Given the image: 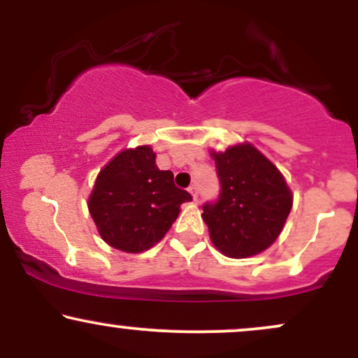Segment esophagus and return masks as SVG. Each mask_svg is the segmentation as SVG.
<instances>
[{"label": "esophagus", "instance_id": "1", "mask_svg": "<svg viewBox=\"0 0 358 358\" xmlns=\"http://www.w3.org/2000/svg\"><path fill=\"white\" fill-rule=\"evenodd\" d=\"M188 192L192 193L193 200H196V196H199V193H196V185H190V187H188Z\"/></svg>", "mask_w": 358, "mask_h": 358}]
</instances>
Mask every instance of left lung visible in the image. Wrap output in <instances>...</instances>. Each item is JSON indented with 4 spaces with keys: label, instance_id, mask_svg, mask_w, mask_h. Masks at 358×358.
Wrapping results in <instances>:
<instances>
[{
    "label": "left lung",
    "instance_id": "1",
    "mask_svg": "<svg viewBox=\"0 0 358 358\" xmlns=\"http://www.w3.org/2000/svg\"><path fill=\"white\" fill-rule=\"evenodd\" d=\"M220 195L203 205L210 239L229 257H250L268 249L281 234L293 207L285 176L249 143L212 151Z\"/></svg>",
    "mask_w": 358,
    "mask_h": 358
}]
</instances>
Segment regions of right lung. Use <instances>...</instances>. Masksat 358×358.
Segmentation results:
<instances>
[{"instance_id":"right-lung-1","label":"right lung","mask_w":358,"mask_h":358,"mask_svg":"<svg viewBox=\"0 0 358 358\" xmlns=\"http://www.w3.org/2000/svg\"><path fill=\"white\" fill-rule=\"evenodd\" d=\"M151 146L117 153L97 175L89 212L101 237L122 252H143L165 237L192 195L156 166Z\"/></svg>"}]
</instances>
